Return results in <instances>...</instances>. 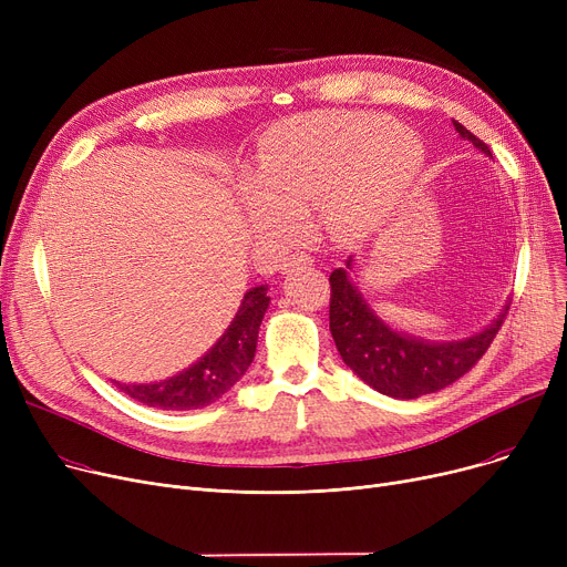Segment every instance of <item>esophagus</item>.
Segmentation results:
<instances>
[{
	"mask_svg": "<svg viewBox=\"0 0 567 567\" xmlns=\"http://www.w3.org/2000/svg\"><path fill=\"white\" fill-rule=\"evenodd\" d=\"M312 264V257H308L306 252H293L287 257L285 261V268H296V266H310Z\"/></svg>",
	"mask_w": 567,
	"mask_h": 567,
	"instance_id": "34e87169",
	"label": "esophagus"
}]
</instances>
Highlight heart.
<instances>
[{
    "label": "heart",
    "instance_id": "obj_1",
    "mask_svg": "<svg viewBox=\"0 0 567 567\" xmlns=\"http://www.w3.org/2000/svg\"><path fill=\"white\" fill-rule=\"evenodd\" d=\"M423 165L421 137L389 116H291L259 140L246 216L257 236L285 241L319 212L326 234L353 241L385 220Z\"/></svg>",
    "mask_w": 567,
    "mask_h": 567
}]
</instances>
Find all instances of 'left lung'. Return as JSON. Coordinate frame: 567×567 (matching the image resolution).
Masks as SVG:
<instances>
[{
    "label": "left lung",
    "mask_w": 567,
    "mask_h": 567,
    "mask_svg": "<svg viewBox=\"0 0 567 567\" xmlns=\"http://www.w3.org/2000/svg\"><path fill=\"white\" fill-rule=\"evenodd\" d=\"M453 126L460 137L468 140L485 156H492L483 140L457 122H453ZM329 280L331 336L344 365L374 391L395 400H415L436 393L464 377L483 359L511 308L505 303L498 317L481 333L439 342L415 338L385 323L353 282V257H349L342 268H336Z\"/></svg>",
    "instance_id": "1"
}]
</instances>
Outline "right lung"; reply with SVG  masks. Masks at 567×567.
<instances>
[{
    "mask_svg": "<svg viewBox=\"0 0 567 567\" xmlns=\"http://www.w3.org/2000/svg\"><path fill=\"white\" fill-rule=\"evenodd\" d=\"M268 303H271L268 285L248 289L225 333L199 361L184 372L152 383L114 381L116 389L146 406L163 411H193L214 404L250 368Z\"/></svg>",
    "mask_w": 567,
    "mask_h": 567,
    "instance_id": "1",
    "label": "right lung"
}]
</instances>
